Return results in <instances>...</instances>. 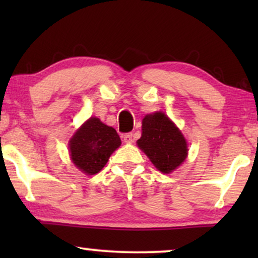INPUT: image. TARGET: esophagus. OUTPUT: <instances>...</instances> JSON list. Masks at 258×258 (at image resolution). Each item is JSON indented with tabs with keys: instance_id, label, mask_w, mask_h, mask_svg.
<instances>
[{
	"instance_id": "obj_1",
	"label": "esophagus",
	"mask_w": 258,
	"mask_h": 258,
	"mask_svg": "<svg viewBox=\"0 0 258 258\" xmlns=\"http://www.w3.org/2000/svg\"><path fill=\"white\" fill-rule=\"evenodd\" d=\"M122 137H123V141H124L125 143H133L134 140H135V135H134L133 133H126Z\"/></svg>"
}]
</instances>
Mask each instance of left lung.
Segmentation results:
<instances>
[{"instance_id": "obj_1", "label": "left lung", "mask_w": 258, "mask_h": 258, "mask_svg": "<svg viewBox=\"0 0 258 258\" xmlns=\"http://www.w3.org/2000/svg\"><path fill=\"white\" fill-rule=\"evenodd\" d=\"M137 146L163 174L174 171L188 156V146L181 130L162 111L144 116Z\"/></svg>"}]
</instances>
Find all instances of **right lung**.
I'll return each instance as SVG.
<instances>
[{
    "instance_id": "obj_1",
    "label": "right lung",
    "mask_w": 258,
    "mask_h": 258,
    "mask_svg": "<svg viewBox=\"0 0 258 258\" xmlns=\"http://www.w3.org/2000/svg\"><path fill=\"white\" fill-rule=\"evenodd\" d=\"M119 146L121 139L112 126L105 125L97 117H90L69 141L70 158L84 174L95 175Z\"/></svg>"
}]
</instances>
